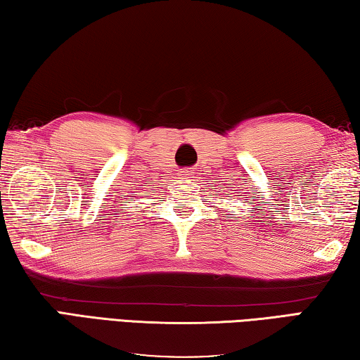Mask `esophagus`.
Segmentation results:
<instances>
[{
	"mask_svg": "<svg viewBox=\"0 0 360 360\" xmlns=\"http://www.w3.org/2000/svg\"><path fill=\"white\" fill-rule=\"evenodd\" d=\"M180 175L185 176V179H191V170H190V169H184V170H181V172H180Z\"/></svg>",
	"mask_w": 360,
	"mask_h": 360,
	"instance_id": "1",
	"label": "esophagus"
}]
</instances>
